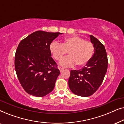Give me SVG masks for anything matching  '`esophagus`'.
<instances>
[{
    "instance_id": "esophagus-1",
    "label": "esophagus",
    "mask_w": 124,
    "mask_h": 124,
    "mask_svg": "<svg viewBox=\"0 0 124 124\" xmlns=\"http://www.w3.org/2000/svg\"><path fill=\"white\" fill-rule=\"evenodd\" d=\"M59 70H60V72H62V71L64 69L63 68H62V67H59Z\"/></svg>"
}]
</instances>
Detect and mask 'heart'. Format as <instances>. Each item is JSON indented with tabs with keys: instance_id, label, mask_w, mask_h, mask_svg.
<instances>
[{
	"instance_id": "obj_1",
	"label": "heart",
	"mask_w": 124,
	"mask_h": 124,
	"mask_svg": "<svg viewBox=\"0 0 124 124\" xmlns=\"http://www.w3.org/2000/svg\"><path fill=\"white\" fill-rule=\"evenodd\" d=\"M50 50L55 60L59 61L68 53L69 56L60 62L64 67H83L92 58L94 52V46L92 42L85 40L79 36H72L64 39L62 43L54 42L51 43Z\"/></svg>"
}]
</instances>
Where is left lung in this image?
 <instances>
[{
    "instance_id": "obj_1",
    "label": "left lung",
    "mask_w": 124,
    "mask_h": 124,
    "mask_svg": "<svg viewBox=\"0 0 124 124\" xmlns=\"http://www.w3.org/2000/svg\"><path fill=\"white\" fill-rule=\"evenodd\" d=\"M94 46V54L85 67L71 70L69 87L74 94L87 97L92 95L103 82L108 67V58L104 45L95 37L90 35Z\"/></svg>"
}]
</instances>
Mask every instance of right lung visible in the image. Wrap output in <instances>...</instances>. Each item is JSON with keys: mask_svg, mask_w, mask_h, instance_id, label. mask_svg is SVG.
I'll return each instance as SVG.
<instances>
[{"mask_svg": "<svg viewBox=\"0 0 124 124\" xmlns=\"http://www.w3.org/2000/svg\"><path fill=\"white\" fill-rule=\"evenodd\" d=\"M60 33L37 31L20 42L15 56V68L21 86L37 97L53 90L60 74L52 58L50 46Z\"/></svg>", "mask_w": 124, "mask_h": 124, "instance_id": "1", "label": "right lung"}]
</instances>
